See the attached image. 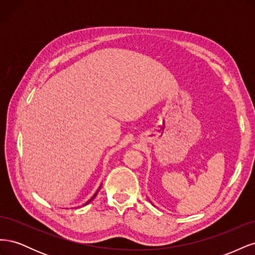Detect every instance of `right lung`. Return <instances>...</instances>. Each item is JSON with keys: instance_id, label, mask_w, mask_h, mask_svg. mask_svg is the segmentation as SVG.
Masks as SVG:
<instances>
[{"instance_id": "add662e5", "label": "right lung", "mask_w": 255, "mask_h": 255, "mask_svg": "<svg viewBox=\"0 0 255 255\" xmlns=\"http://www.w3.org/2000/svg\"><path fill=\"white\" fill-rule=\"evenodd\" d=\"M100 188H101V187H100ZM100 188H99V189H98V191H99V190H100ZM98 191H97V192H96V194H95V195H94V196H92V198H91V199H90V200H89V201H87V202H86V203H85V205H86V204H88V203H90V202H91V201H92V200H94V199H95V197H96V196H97V194H98Z\"/></svg>"}]
</instances>
